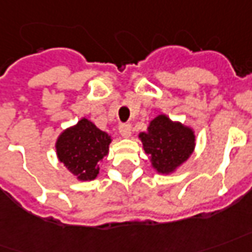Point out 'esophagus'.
Instances as JSON below:
<instances>
[{
  "label": "esophagus",
  "mask_w": 252,
  "mask_h": 252,
  "mask_svg": "<svg viewBox=\"0 0 252 252\" xmlns=\"http://www.w3.org/2000/svg\"><path fill=\"white\" fill-rule=\"evenodd\" d=\"M119 131L123 138H129L132 133V126H131V124H121L119 126Z\"/></svg>",
  "instance_id": "34e87169"
}]
</instances>
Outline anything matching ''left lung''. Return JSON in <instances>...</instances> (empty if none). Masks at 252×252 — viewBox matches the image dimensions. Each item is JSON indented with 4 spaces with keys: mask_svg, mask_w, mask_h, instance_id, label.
Instances as JSON below:
<instances>
[{
    "mask_svg": "<svg viewBox=\"0 0 252 252\" xmlns=\"http://www.w3.org/2000/svg\"><path fill=\"white\" fill-rule=\"evenodd\" d=\"M152 168L160 175L174 174L190 158L196 148L194 129L167 114H158L149 123L148 129L139 133Z\"/></svg>",
    "mask_w": 252,
    "mask_h": 252,
    "instance_id": "8db88e82",
    "label": "left lung"
}]
</instances>
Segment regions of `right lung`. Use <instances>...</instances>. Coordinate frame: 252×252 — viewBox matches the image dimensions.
Masks as SVG:
<instances>
[{
	"label": "right lung",
	"mask_w": 252,
	"mask_h": 252,
	"mask_svg": "<svg viewBox=\"0 0 252 252\" xmlns=\"http://www.w3.org/2000/svg\"><path fill=\"white\" fill-rule=\"evenodd\" d=\"M112 135L83 117L63 129L55 143L58 160L77 181L88 182L99 176L100 162L109 155Z\"/></svg>",
	"instance_id": "right-lung-1"
}]
</instances>
